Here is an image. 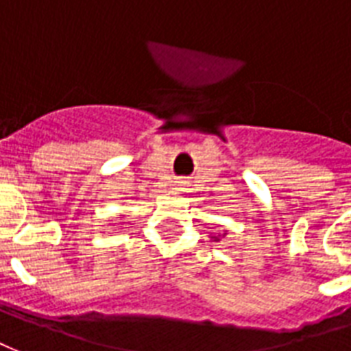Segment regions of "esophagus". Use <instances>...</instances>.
<instances>
[{"label":"esophagus","mask_w":351,"mask_h":351,"mask_svg":"<svg viewBox=\"0 0 351 351\" xmlns=\"http://www.w3.org/2000/svg\"><path fill=\"white\" fill-rule=\"evenodd\" d=\"M183 186H185V181H183V179H179V181H176V189H178V191H181Z\"/></svg>","instance_id":"esophagus-1"}]
</instances>
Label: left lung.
Listing matches in <instances>:
<instances>
[{
    "label": "left lung",
    "instance_id": "8db88e82",
    "mask_svg": "<svg viewBox=\"0 0 351 351\" xmlns=\"http://www.w3.org/2000/svg\"><path fill=\"white\" fill-rule=\"evenodd\" d=\"M226 235H228V233H223V235H216V237H213V241L218 242V241H220V239H223V237H226Z\"/></svg>",
    "mask_w": 351,
    "mask_h": 351
}]
</instances>
